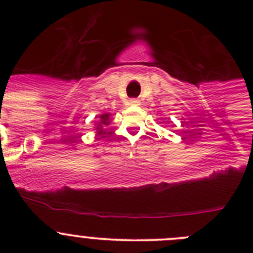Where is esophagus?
Segmentation results:
<instances>
[{
    "label": "esophagus",
    "mask_w": 253,
    "mask_h": 253,
    "mask_svg": "<svg viewBox=\"0 0 253 253\" xmlns=\"http://www.w3.org/2000/svg\"><path fill=\"white\" fill-rule=\"evenodd\" d=\"M140 101L138 99H130L129 100V105H139Z\"/></svg>",
    "instance_id": "obj_1"
}]
</instances>
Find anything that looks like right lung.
I'll list each match as a JSON object with an SVG mask.
<instances>
[{
  "label": "right lung",
  "instance_id": "add662e5",
  "mask_svg": "<svg viewBox=\"0 0 253 253\" xmlns=\"http://www.w3.org/2000/svg\"><path fill=\"white\" fill-rule=\"evenodd\" d=\"M99 122H96V130L100 134L102 131V125H107L110 123V114H102L99 116Z\"/></svg>",
  "mask_w": 253,
  "mask_h": 253
}]
</instances>
